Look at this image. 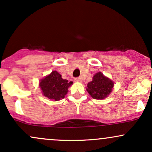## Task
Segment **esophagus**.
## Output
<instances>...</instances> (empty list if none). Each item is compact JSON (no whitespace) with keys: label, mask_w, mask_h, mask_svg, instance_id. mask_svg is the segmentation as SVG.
Listing matches in <instances>:
<instances>
[{"label":"esophagus","mask_w":152,"mask_h":152,"mask_svg":"<svg viewBox=\"0 0 152 152\" xmlns=\"http://www.w3.org/2000/svg\"><path fill=\"white\" fill-rule=\"evenodd\" d=\"M74 80L75 82H81V78H79V77L75 78Z\"/></svg>","instance_id":"34e87169"}]
</instances>
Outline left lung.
Returning <instances> with one entry per match:
<instances>
[{
    "label": "left lung",
    "instance_id": "8db88e82",
    "mask_svg": "<svg viewBox=\"0 0 152 152\" xmlns=\"http://www.w3.org/2000/svg\"><path fill=\"white\" fill-rule=\"evenodd\" d=\"M114 85V82L112 80L102 72H98L93 76L92 81L87 83L86 89L93 99L102 100L111 93Z\"/></svg>",
    "mask_w": 152,
    "mask_h": 152
}]
</instances>
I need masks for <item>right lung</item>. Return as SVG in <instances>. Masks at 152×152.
Returning a JSON list of instances; mask_svg holds the SVG:
<instances>
[{"instance_id": "1", "label": "right lung", "mask_w": 152, "mask_h": 152, "mask_svg": "<svg viewBox=\"0 0 152 152\" xmlns=\"http://www.w3.org/2000/svg\"><path fill=\"white\" fill-rule=\"evenodd\" d=\"M72 84V81L63 79L61 75L56 71H53L39 81V87L42 94L53 102L65 98L69 88Z\"/></svg>"}]
</instances>
